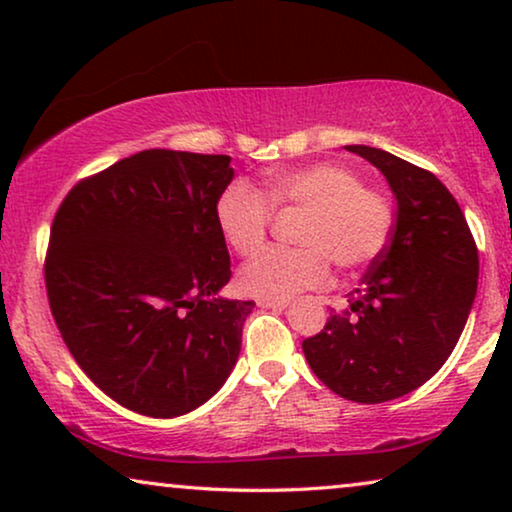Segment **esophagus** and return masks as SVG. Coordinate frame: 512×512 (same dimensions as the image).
Listing matches in <instances>:
<instances>
[{"label": "esophagus", "mask_w": 512, "mask_h": 512, "mask_svg": "<svg viewBox=\"0 0 512 512\" xmlns=\"http://www.w3.org/2000/svg\"><path fill=\"white\" fill-rule=\"evenodd\" d=\"M256 305L270 307V310H284V307L289 305V300L286 298H256Z\"/></svg>", "instance_id": "34e87169"}]
</instances>
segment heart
Wrapping results in <instances>:
<instances>
[{"label": "heart", "mask_w": 512, "mask_h": 512, "mask_svg": "<svg viewBox=\"0 0 512 512\" xmlns=\"http://www.w3.org/2000/svg\"><path fill=\"white\" fill-rule=\"evenodd\" d=\"M272 207L305 209L296 240L303 247H270L240 272L242 291L258 298H291L326 284L331 261L354 272L377 261L394 230V209L375 188L340 163H310L275 174L258 191L237 179L216 200V223L240 256L268 237Z\"/></svg>", "instance_id": "heart-1"}]
</instances>
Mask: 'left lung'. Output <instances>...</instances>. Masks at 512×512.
I'll use <instances>...</instances> for the list:
<instances>
[{"instance_id": "1", "label": "left lung", "mask_w": 512, "mask_h": 512, "mask_svg": "<svg viewBox=\"0 0 512 512\" xmlns=\"http://www.w3.org/2000/svg\"><path fill=\"white\" fill-rule=\"evenodd\" d=\"M345 149L387 177L396 223L347 310L331 312L303 352L338 396L384 403L422 387L452 354L478 289V247L436 174L373 146Z\"/></svg>"}]
</instances>
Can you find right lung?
Returning a JSON list of instances; mask_svg holds the SVG:
<instances>
[{"instance_id": "right-lung-1", "label": "right lung", "mask_w": 512, "mask_h": 512, "mask_svg": "<svg viewBox=\"0 0 512 512\" xmlns=\"http://www.w3.org/2000/svg\"><path fill=\"white\" fill-rule=\"evenodd\" d=\"M230 156L139 151L81 179L55 212L44 279L83 373L123 408L177 417L233 370L254 303L228 300L216 200Z\"/></svg>"}]
</instances>
